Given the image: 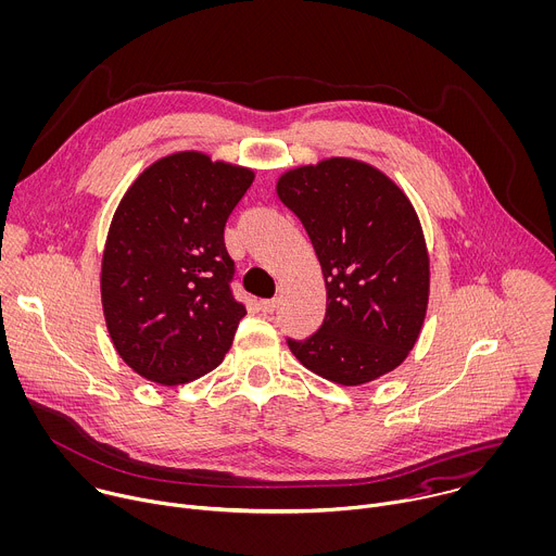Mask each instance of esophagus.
Returning <instances> with one entry per match:
<instances>
[{"instance_id":"obj_1","label":"esophagus","mask_w":556,"mask_h":556,"mask_svg":"<svg viewBox=\"0 0 556 556\" xmlns=\"http://www.w3.org/2000/svg\"><path fill=\"white\" fill-rule=\"evenodd\" d=\"M260 309L262 312H275L277 309V299H264V301H260Z\"/></svg>"}]
</instances>
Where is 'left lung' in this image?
Instances as JSON below:
<instances>
[{"mask_svg": "<svg viewBox=\"0 0 556 556\" xmlns=\"http://www.w3.org/2000/svg\"><path fill=\"white\" fill-rule=\"evenodd\" d=\"M277 197L301 220L327 288L325 318L290 351L316 376L342 387L397 368L415 346L430 292L419 218L397 185L353 159L286 172Z\"/></svg>", "mask_w": 556, "mask_h": 556, "instance_id": "1", "label": "left lung"}]
</instances>
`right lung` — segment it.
Instances as JSON below:
<instances>
[{"label": "right lung", "mask_w": 556, "mask_h": 556, "mask_svg": "<svg viewBox=\"0 0 556 556\" xmlns=\"http://www.w3.org/2000/svg\"><path fill=\"white\" fill-rule=\"evenodd\" d=\"M249 167L203 152L159 159L124 194L102 255L111 340L141 378L176 387L223 362L247 307L225 225L253 182Z\"/></svg>", "instance_id": "right-lung-1"}]
</instances>
